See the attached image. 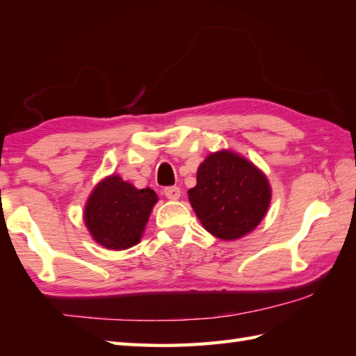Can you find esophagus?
Listing matches in <instances>:
<instances>
[{
	"label": "esophagus",
	"mask_w": 356,
	"mask_h": 356,
	"mask_svg": "<svg viewBox=\"0 0 356 356\" xmlns=\"http://www.w3.org/2000/svg\"><path fill=\"white\" fill-rule=\"evenodd\" d=\"M164 195H165V198H168V200L177 201V200H179L181 191H179V187H165L164 188Z\"/></svg>",
	"instance_id": "34e87169"
}]
</instances>
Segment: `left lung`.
<instances>
[{
  "mask_svg": "<svg viewBox=\"0 0 356 356\" xmlns=\"http://www.w3.org/2000/svg\"><path fill=\"white\" fill-rule=\"evenodd\" d=\"M202 227L222 241H236L262 222L271 202L265 173L230 149L205 156L196 186L187 192Z\"/></svg>",
  "mask_w": 356,
  "mask_h": 356,
  "instance_id": "left-lung-1",
  "label": "left lung"
}]
</instances>
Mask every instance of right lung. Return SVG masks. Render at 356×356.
<instances>
[{"label": "right lung", "mask_w": 356, "mask_h": 356, "mask_svg": "<svg viewBox=\"0 0 356 356\" xmlns=\"http://www.w3.org/2000/svg\"><path fill=\"white\" fill-rule=\"evenodd\" d=\"M158 196L137 188L118 175H109L92 188L83 209L91 238L108 250H128L141 241Z\"/></svg>", "instance_id": "right-lung-1"}]
</instances>
